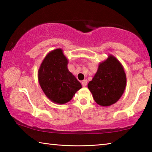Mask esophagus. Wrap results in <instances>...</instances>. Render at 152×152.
Masks as SVG:
<instances>
[{
  "instance_id": "34e87169",
  "label": "esophagus",
  "mask_w": 152,
  "mask_h": 152,
  "mask_svg": "<svg viewBox=\"0 0 152 152\" xmlns=\"http://www.w3.org/2000/svg\"><path fill=\"white\" fill-rule=\"evenodd\" d=\"M87 82H88L87 80H84L82 82V85L83 86H86L87 85Z\"/></svg>"
}]
</instances>
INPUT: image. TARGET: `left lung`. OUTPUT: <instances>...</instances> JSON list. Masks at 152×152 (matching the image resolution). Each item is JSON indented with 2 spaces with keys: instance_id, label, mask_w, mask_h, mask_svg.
I'll return each instance as SVG.
<instances>
[{
  "instance_id": "8db88e82",
  "label": "left lung",
  "mask_w": 152,
  "mask_h": 152,
  "mask_svg": "<svg viewBox=\"0 0 152 152\" xmlns=\"http://www.w3.org/2000/svg\"><path fill=\"white\" fill-rule=\"evenodd\" d=\"M126 82V74L121 64L110 55L100 63L88 88L98 104L109 107L119 101L124 92Z\"/></svg>"
}]
</instances>
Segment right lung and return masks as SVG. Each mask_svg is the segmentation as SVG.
I'll use <instances>...</instances> for the list:
<instances>
[{"label":"right lung","mask_w":152,"mask_h":152,"mask_svg":"<svg viewBox=\"0 0 152 152\" xmlns=\"http://www.w3.org/2000/svg\"><path fill=\"white\" fill-rule=\"evenodd\" d=\"M68 60L61 49L50 51L38 71V80L49 99L57 104H65L82 88L81 84L67 68Z\"/></svg>","instance_id":"1"}]
</instances>
